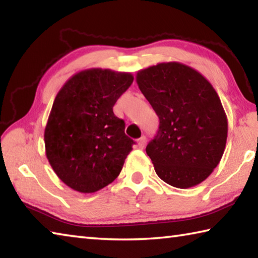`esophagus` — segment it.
I'll return each instance as SVG.
<instances>
[{"label":"esophagus","instance_id":"esophagus-1","mask_svg":"<svg viewBox=\"0 0 258 258\" xmlns=\"http://www.w3.org/2000/svg\"><path fill=\"white\" fill-rule=\"evenodd\" d=\"M146 143H147V138L146 137H141L138 140V146H139L140 149H143V148H145V146H146Z\"/></svg>","mask_w":258,"mask_h":258}]
</instances>
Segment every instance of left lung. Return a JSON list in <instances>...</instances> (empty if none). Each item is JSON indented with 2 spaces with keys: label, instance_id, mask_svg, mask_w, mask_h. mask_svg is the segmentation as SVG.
Returning <instances> with one entry per match:
<instances>
[{
  "label": "left lung",
  "instance_id": "1",
  "mask_svg": "<svg viewBox=\"0 0 258 258\" xmlns=\"http://www.w3.org/2000/svg\"><path fill=\"white\" fill-rule=\"evenodd\" d=\"M135 80L159 117L158 133L146 148L157 175L178 189L206 180L228 138V118L215 89L177 61L141 69Z\"/></svg>",
  "mask_w": 258,
  "mask_h": 258
}]
</instances>
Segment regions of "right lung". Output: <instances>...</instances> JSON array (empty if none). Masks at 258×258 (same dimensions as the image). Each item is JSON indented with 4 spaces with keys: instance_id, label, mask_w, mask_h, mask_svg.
Segmentation results:
<instances>
[{
    "instance_id": "right-lung-1",
    "label": "right lung",
    "mask_w": 258,
    "mask_h": 258,
    "mask_svg": "<svg viewBox=\"0 0 258 258\" xmlns=\"http://www.w3.org/2000/svg\"><path fill=\"white\" fill-rule=\"evenodd\" d=\"M133 80L130 73L84 69L56 94L44 130L45 155L73 190L92 194L119 175L134 142L112 107Z\"/></svg>"
}]
</instances>
